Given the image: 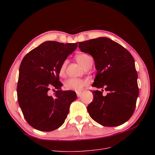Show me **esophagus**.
Returning <instances> with one entry per match:
<instances>
[{
  "label": "esophagus",
  "mask_w": 155,
  "mask_h": 155,
  "mask_svg": "<svg viewBox=\"0 0 155 155\" xmlns=\"http://www.w3.org/2000/svg\"><path fill=\"white\" fill-rule=\"evenodd\" d=\"M81 94H82V92H77V97H80V95H81Z\"/></svg>",
  "instance_id": "34e87169"
}]
</instances>
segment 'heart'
Segmentation results:
<instances>
[{
	"instance_id": "1",
	"label": "heart",
	"mask_w": 155,
	"mask_h": 155,
	"mask_svg": "<svg viewBox=\"0 0 155 155\" xmlns=\"http://www.w3.org/2000/svg\"><path fill=\"white\" fill-rule=\"evenodd\" d=\"M91 60V57L85 53H81L76 56V60L84 68L88 64ZM67 67V61H64L63 62L59 69V75L61 77H63L65 73ZM87 85V82L82 79L78 78H70L65 81L64 84V87L67 91H74L75 92H80L82 89Z\"/></svg>"
}]
</instances>
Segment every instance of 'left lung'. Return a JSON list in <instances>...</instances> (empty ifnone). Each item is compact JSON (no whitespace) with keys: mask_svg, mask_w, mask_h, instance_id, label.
<instances>
[{"mask_svg":"<svg viewBox=\"0 0 155 155\" xmlns=\"http://www.w3.org/2000/svg\"><path fill=\"white\" fill-rule=\"evenodd\" d=\"M81 51L93 56L97 70L92 91L94 99L87 106L89 115L104 126L125 123L133 116L139 95L137 73L133 56L126 48L107 38L78 42Z\"/></svg>","mask_w":155,"mask_h":155,"instance_id":"left-lung-1","label":"left lung"}]
</instances>
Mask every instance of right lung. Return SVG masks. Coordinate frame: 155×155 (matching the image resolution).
<instances>
[{
    "label": "right lung",
    "instance_id": "1",
    "mask_svg": "<svg viewBox=\"0 0 155 155\" xmlns=\"http://www.w3.org/2000/svg\"><path fill=\"white\" fill-rule=\"evenodd\" d=\"M78 43L46 41L24 57L19 68L18 101L28 123L41 131L60 127L67 117L75 92L62 91L59 69ZM56 89L53 95L51 91Z\"/></svg>",
    "mask_w": 155,
    "mask_h": 155
}]
</instances>
